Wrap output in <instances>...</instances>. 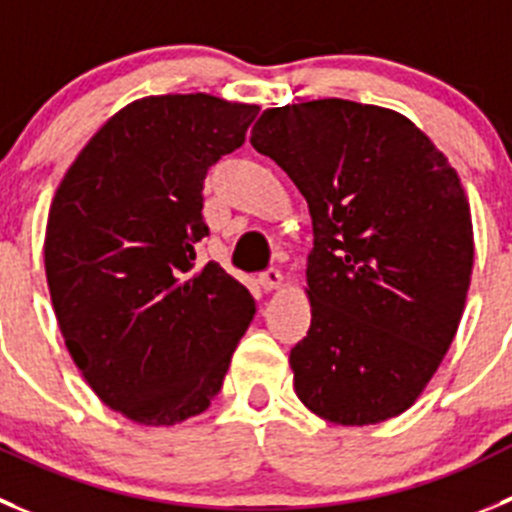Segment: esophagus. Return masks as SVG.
<instances>
[{"instance_id":"obj_1","label":"esophagus","mask_w":512,"mask_h":512,"mask_svg":"<svg viewBox=\"0 0 512 512\" xmlns=\"http://www.w3.org/2000/svg\"><path fill=\"white\" fill-rule=\"evenodd\" d=\"M260 285H262V290H267V293H272V290H280L285 285L283 272H280V270L262 272V275H260Z\"/></svg>"}]
</instances>
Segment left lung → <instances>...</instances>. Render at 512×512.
Returning <instances> with one entry per match:
<instances>
[{
  "mask_svg": "<svg viewBox=\"0 0 512 512\" xmlns=\"http://www.w3.org/2000/svg\"><path fill=\"white\" fill-rule=\"evenodd\" d=\"M250 143L293 179L313 219L295 394L341 427L399 417L465 310L475 240L460 176L407 116L343 98L267 108Z\"/></svg>",
  "mask_w": 512,
  "mask_h": 512,
  "instance_id": "8db88e82",
  "label": "left lung"
}]
</instances>
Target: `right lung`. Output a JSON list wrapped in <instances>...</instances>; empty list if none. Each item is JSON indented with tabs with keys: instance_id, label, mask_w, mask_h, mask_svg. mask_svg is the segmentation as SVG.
Instances as JSON below:
<instances>
[{
	"instance_id": "right-lung-1",
	"label": "right lung",
	"mask_w": 512,
	"mask_h": 512,
	"mask_svg": "<svg viewBox=\"0 0 512 512\" xmlns=\"http://www.w3.org/2000/svg\"><path fill=\"white\" fill-rule=\"evenodd\" d=\"M260 105L146 95L113 113L52 197L45 275L68 353L105 407L143 427L207 412L255 315L250 290L197 242L209 166Z\"/></svg>"
}]
</instances>
